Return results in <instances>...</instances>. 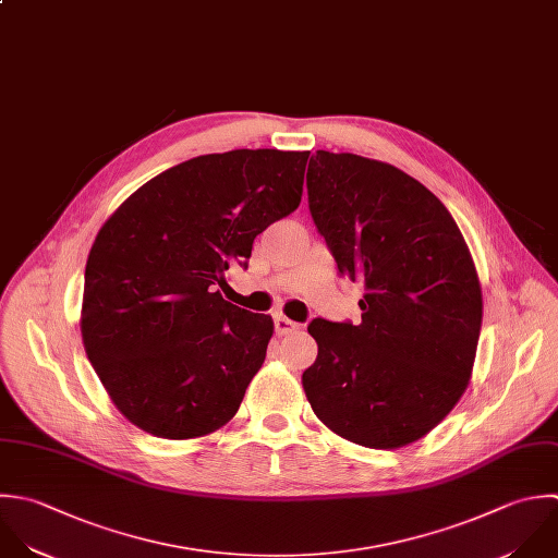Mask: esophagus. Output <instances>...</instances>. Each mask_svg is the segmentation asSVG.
<instances>
[{"mask_svg": "<svg viewBox=\"0 0 558 558\" xmlns=\"http://www.w3.org/2000/svg\"><path fill=\"white\" fill-rule=\"evenodd\" d=\"M274 326H276V332H278L280 337H282V335H289V332L300 330V324H295V322H291V319H287V317H282V315H276Z\"/></svg>", "mask_w": 558, "mask_h": 558, "instance_id": "esophagus-1", "label": "esophagus"}]
</instances>
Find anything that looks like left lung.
Wrapping results in <instances>:
<instances>
[{"instance_id":"1","label":"left lung","mask_w":558,"mask_h":558,"mask_svg":"<svg viewBox=\"0 0 558 558\" xmlns=\"http://www.w3.org/2000/svg\"><path fill=\"white\" fill-rule=\"evenodd\" d=\"M308 208L341 276L365 284L361 324L313 319L302 374L315 415L339 437L396 450L428 435L465 393L483 291L441 199L393 165L317 149Z\"/></svg>"}]
</instances>
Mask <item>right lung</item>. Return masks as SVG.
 I'll use <instances>...</instances> for the list:
<instances>
[{"mask_svg":"<svg viewBox=\"0 0 558 558\" xmlns=\"http://www.w3.org/2000/svg\"><path fill=\"white\" fill-rule=\"evenodd\" d=\"M311 151L232 149L136 189L88 252L82 343L119 413L160 439L228 424L260 369L269 315L221 298L232 263L302 199Z\"/></svg>","mask_w":558,"mask_h":558,"instance_id":"obj_1","label":"right lung"}]
</instances>
